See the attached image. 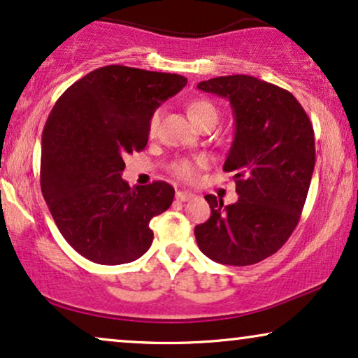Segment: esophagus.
Segmentation results:
<instances>
[{"mask_svg": "<svg viewBox=\"0 0 358 358\" xmlns=\"http://www.w3.org/2000/svg\"><path fill=\"white\" fill-rule=\"evenodd\" d=\"M194 197H196V194L189 192V190H178V192H176V199H178V201H180V202H187Z\"/></svg>", "mask_w": 358, "mask_h": 358, "instance_id": "obj_1", "label": "esophagus"}]
</instances>
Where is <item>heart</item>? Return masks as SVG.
Listing matches in <instances>:
<instances>
[{
	"label": "heart",
	"instance_id": "heart-1",
	"mask_svg": "<svg viewBox=\"0 0 358 358\" xmlns=\"http://www.w3.org/2000/svg\"><path fill=\"white\" fill-rule=\"evenodd\" d=\"M187 113H189V118L196 124H202L208 122V120H213V122L219 120V110H217L215 103H212V101L207 99L190 100L187 103ZM159 120H161V111L156 110L150 118V134H156L157 127H159ZM207 166H208V159L206 156H196V157H182V159L174 161L173 166H171V169H173V173L178 176L179 179L187 180L189 182V180L196 179L199 171L207 168Z\"/></svg>",
	"mask_w": 358,
	"mask_h": 358
}]
</instances>
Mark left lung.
<instances>
[{
  "label": "left lung",
  "instance_id": "1",
  "mask_svg": "<svg viewBox=\"0 0 358 358\" xmlns=\"http://www.w3.org/2000/svg\"><path fill=\"white\" fill-rule=\"evenodd\" d=\"M225 96L235 138L224 171L234 173L238 201L208 194L210 219L196 227L203 255L231 266L271 257L301 219L315 164L313 123L294 95L252 76H225L197 85Z\"/></svg>",
  "mask_w": 358,
  "mask_h": 358
}]
</instances>
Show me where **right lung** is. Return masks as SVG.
<instances>
[{"instance_id":"obj_1","label":"right lung","mask_w":358,"mask_h":358,"mask_svg":"<svg viewBox=\"0 0 358 358\" xmlns=\"http://www.w3.org/2000/svg\"><path fill=\"white\" fill-rule=\"evenodd\" d=\"M185 83L178 73L106 66L55 101L43 131L41 190L60 234L90 262L129 263L151 247L150 222L168 210L174 187H129L123 157L145 150L151 115Z\"/></svg>"}]
</instances>
